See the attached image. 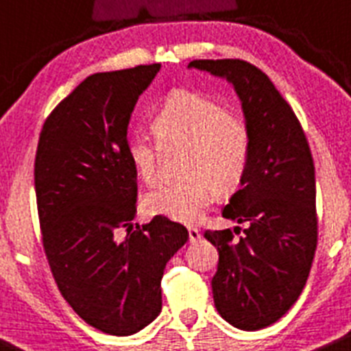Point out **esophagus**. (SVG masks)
I'll return each instance as SVG.
<instances>
[{"label": "esophagus", "mask_w": 351, "mask_h": 351, "mask_svg": "<svg viewBox=\"0 0 351 351\" xmlns=\"http://www.w3.org/2000/svg\"><path fill=\"white\" fill-rule=\"evenodd\" d=\"M189 240H190V241L200 240V231L197 230L195 226H190V228H189Z\"/></svg>", "instance_id": "1"}]
</instances>
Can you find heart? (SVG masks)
Here are the masks:
<instances>
[{
	"mask_svg": "<svg viewBox=\"0 0 351 351\" xmlns=\"http://www.w3.org/2000/svg\"><path fill=\"white\" fill-rule=\"evenodd\" d=\"M158 141L134 137L128 158L147 185L161 180L163 145H189L186 171L190 178L149 193L145 206L180 223H193L217 199L219 190L230 193L245 178L250 166L252 135L247 123L230 113L223 103L199 90L176 89L152 114Z\"/></svg>",
	"mask_w": 351,
	"mask_h": 351,
	"instance_id": "obj_1",
	"label": "heart"
}]
</instances>
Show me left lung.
I'll return each mask as SVG.
<instances>
[{"mask_svg":"<svg viewBox=\"0 0 351 351\" xmlns=\"http://www.w3.org/2000/svg\"><path fill=\"white\" fill-rule=\"evenodd\" d=\"M189 66L226 77L241 101L252 135L250 166L223 217L247 223L206 230L219 262L214 305L245 331L267 328L298 300L317 248L315 173L297 114L273 82L243 60H193Z\"/></svg>","mask_w":351,"mask_h":351,"instance_id":"left-lung-1","label":"left lung"}]
</instances>
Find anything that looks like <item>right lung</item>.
Returning <instances> with one entry per match:
<instances>
[{
  "label": "right lung",
  "mask_w": 351,
  "mask_h": 351,
  "mask_svg": "<svg viewBox=\"0 0 351 351\" xmlns=\"http://www.w3.org/2000/svg\"><path fill=\"white\" fill-rule=\"evenodd\" d=\"M159 68L85 78L46 118L34 161L43 247L58 290L87 324L114 336L158 317L166 262L189 240L186 228L166 216L132 224L137 171L127 128Z\"/></svg>",
  "instance_id": "obj_1"
}]
</instances>
